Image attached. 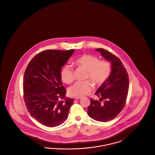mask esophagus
I'll use <instances>...</instances> for the list:
<instances>
[{
    "mask_svg": "<svg viewBox=\"0 0 155 155\" xmlns=\"http://www.w3.org/2000/svg\"><path fill=\"white\" fill-rule=\"evenodd\" d=\"M81 98L82 97H75L74 98V100H80Z\"/></svg>",
    "mask_w": 155,
    "mask_h": 155,
    "instance_id": "obj_1",
    "label": "esophagus"
}]
</instances>
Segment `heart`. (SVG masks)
<instances>
[{"mask_svg":"<svg viewBox=\"0 0 155 155\" xmlns=\"http://www.w3.org/2000/svg\"><path fill=\"white\" fill-rule=\"evenodd\" d=\"M73 64L79 68L87 71L86 79H90L96 86L104 84L112 73V66L106 60H102L90 54H84L75 59ZM61 77L66 84H72L75 80L74 71L69 65L64 66L61 71ZM93 86L90 81L78 82L69 90L71 96L82 97L88 94L92 91Z\"/></svg>","mask_w":155,"mask_h":155,"instance_id":"obj_1","label":"heart"}]
</instances>
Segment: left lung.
I'll return each instance as SVG.
<instances>
[{
  "mask_svg": "<svg viewBox=\"0 0 155 155\" xmlns=\"http://www.w3.org/2000/svg\"><path fill=\"white\" fill-rule=\"evenodd\" d=\"M102 55L110 61L112 73L108 80L100 86L95 94L100 100L91 98L87 114L91 118L101 122L114 119L122 111L126 104L129 89V76L121 60L104 48H97Z\"/></svg>",
  "mask_w": 155,
  "mask_h": 155,
  "instance_id": "obj_1",
  "label": "left lung"
}]
</instances>
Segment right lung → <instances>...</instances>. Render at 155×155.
Listing matches in <instances>:
<instances>
[{"instance_id":"add662e5","label":"right lung","mask_w":155,"mask_h":155,"mask_svg":"<svg viewBox=\"0 0 155 155\" xmlns=\"http://www.w3.org/2000/svg\"><path fill=\"white\" fill-rule=\"evenodd\" d=\"M74 51H43L30 61L25 70L23 81L24 101L32 117L45 126H58L68 117L74 100L66 97L61 70Z\"/></svg>"}]
</instances>
